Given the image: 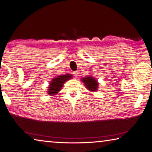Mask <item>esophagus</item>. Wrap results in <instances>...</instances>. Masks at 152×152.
I'll list each match as a JSON object with an SVG mask.
<instances>
[{
    "instance_id": "obj_1",
    "label": "esophagus",
    "mask_w": 152,
    "mask_h": 152,
    "mask_svg": "<svg viewBox=\"0 0 152 152\" xmlns=\"http://www.w3.org/2000/svg\"><path fill=\"white\" fill-rule=\"evenodd\" d=\"M73 75H74L75 77H77L79 73H78V71H75V72H73Z\"/></svg>"
}]
</instances>
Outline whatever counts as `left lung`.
Wrapping results in <instances>:
<instances>
[{
    "label": "left lung",
    "instance_id": "obj_1",
    "mask_svg": "<svg viewBox=\"0 0 152 152\" xmlns=\"http://www.w3.org/2000/svg\"><path fill=\"white\" fill-rule=\"evenodd\" d=\"M89 90L95 91L98 89V83L93 77H86L81 80Z\"/></svg>",
    "mask_w": 152,
    "mask_h": 152
}]
</instances>
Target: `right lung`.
<instances>
[{
    "mask_svg": "<svg viewBox=\"0 0 152 152\" xmlns=\"http://www.w3.org/2000/svg\"><path fill=\"white\" fill-rule=\"evenodd\" d=\"M71 77V75L68 74L64 75H60L54 78L49 86L48 94L50 95H55L63 87L64 82L70 79Z\"/></svg>",
    "mask_w": 152,
    "mask_h": 152,
    "instance_id": "add662e5",
    "label": "right lung"
}]
</instances>
